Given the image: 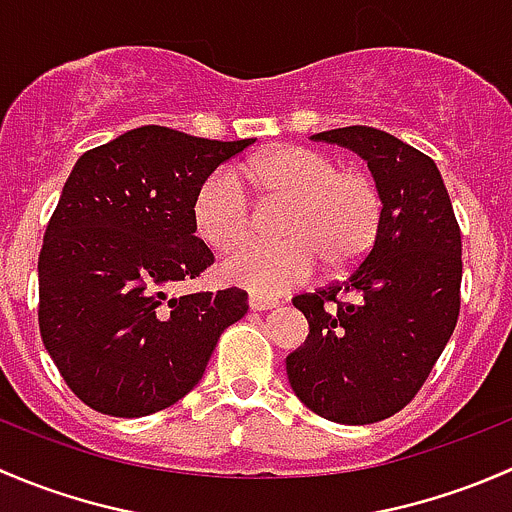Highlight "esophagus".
<instances>
[{"label":"esophagus","mask_w":512,"mask_h":512,"mask_svg":"<svg viewBox=\"0 0 512 512\" xmlns=\"http://www.w3.org/2000/svg\"><path fill=\"white\" fill-rule=\"evenodd\" d=\"M280 304L277 297H265V294H250V309L252 312H265V309H275Z\"/></svg>","instance_id":"34e87169"}]
</instances>
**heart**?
<instances>
[{
	"instance_id": "heart-1",
	"label": "heart",
	"mask_w": 512,
	"mask_h": 512,
	"mask_svg": "<svg viewBox=\"0 0 512 512\" xmlns=\"http://www.w3.org/2000/svg\"><path fill=\"white\" fill-rule=\"evenodd\" d=\"M237 178L262 205H285L277 242H252L223 262V277L257 294L299 285L317 262L339 275L359 265L384 223V195L374 175L339 168L337 158L307 146H277L247 158ZM195 232L227 252L252 235L255 213L240 183L225 170L208 175L193 200Z\"/></svg>"
}]
</instances>
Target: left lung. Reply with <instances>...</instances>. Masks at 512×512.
Here are the masks:
<instances>
[{
	"label": "left lung",
	"instance_id": "left-lung-1",
	"mask_svg": "<svg viewBox=\"0 0 512 512\" xmlns=\"http://www.w3.org/2000/svg\"><path fill=\"white\" fill-rule=\"evenodd\" d=\"M312 138L352 148L369 163L384 195V223L347 280L292 299L309 337L287 356V376L314 414L364 426L414 399L456 329L461 227L426 153L369 126Z\"/></svg>",
	"mask_w": 512,
	"mask_h": 512
}]
</instances>
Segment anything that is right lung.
<instances>
[{"instance_id": "1", "label": "right lung", "mask_w": 512, "mask_h": 512, "mask_svg": "<svg viewBox=\"0 0 512 512\" xmlns=\"http://www.w3.org/2000/svg\"><path fill=\"white\" fill-rule=\"evenodd\" d=\"M250 143L143 126L76 160L39 252V332L94 411L138 418L173 406L247 314L245 289L168 297V287L215 262L195 237V193Z\"/></svg>"}]
</instances>
